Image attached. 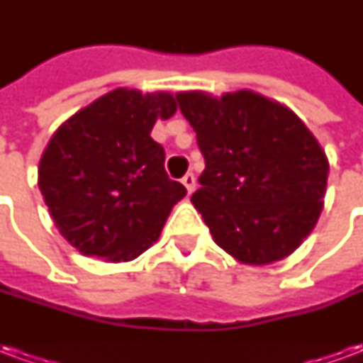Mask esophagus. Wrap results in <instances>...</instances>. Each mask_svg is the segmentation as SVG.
I'll return each instance as SVG.
<instances>
[{"mask_svg": "<svg viewBox=\"0 0 363 363\" xmlns=\"http://www.w3.org/2000/svg\"><path fill=\"white\" fill-rule=\"evenodd\" d=\"M182 184L186 186V190H189V194H192L194 192V189H196V177L192 173H186L184 177H182Z\"/></svg>", "mask_w": 363, "mask_h": 363, "instance_id": "esophagus-1", "label": "esophagus"}]
</instances>
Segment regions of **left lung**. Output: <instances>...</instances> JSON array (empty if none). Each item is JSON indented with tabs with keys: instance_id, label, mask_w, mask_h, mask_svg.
<instances>
[{
	"instance_id": "left-lung-1",
	"label": "left lung",
	"mask_w": 363,
	"mask_h": 363,
	"mask_svg": "<svg viewBox=\"0 0 363 363\" xmlns=\"http://www.w3.org/2000/svg\"><path fill=\"white\" fill-rule=\"evenodd\" d=\"M206 169L190 202L213 241L243 264L286 259L323 210L328 161L296 112L252 91L177 95Z\"/></svg>"
}]
</instances>
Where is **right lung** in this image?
<instances>
[{"label":"right lung","instance_id":"add662e5","mask_svg":"<svg viewBox=\"0 0 363 363\" xmlns=\"http://www.w3.org/2000/svg\"><path fill=\"white\" fill-rule=\"evenodd\" d=\"M177 112L169 93L114 89L54 132L38 165V189L60 233L85 257L126 262L157 241L186 189L165 173L151 138Z\"/></svg>","mask_w":363,"mask_h":363}]
</instances>
